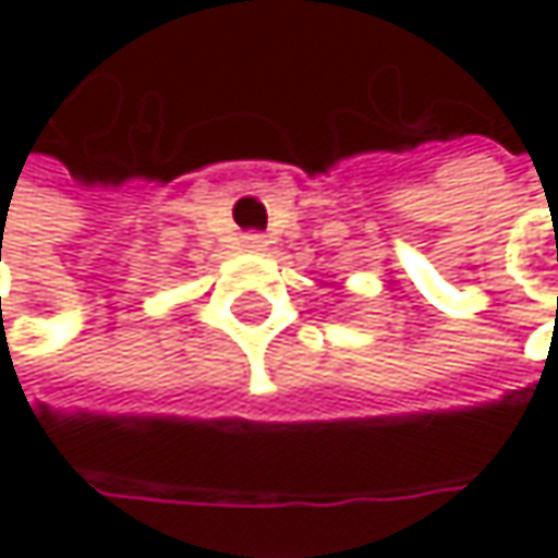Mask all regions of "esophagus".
Instances as JSON below:
<instances>
[{
    "instance_id": "esophagus-1",
    "label": "esophagus",
    "mask_w": 558,
    "mask_h": 558,
    "mask_svg": "<svg viewBox=\"0 0 558 558\" xmlns=\"http://www.w3.org/2000/svg\"><path fill=\"white\" fill-rule=\"evenodd\" d=\"M242 248L245 252H265L268 248V239L258 235V232H248V235H242Z\"/></svg>"
}]
</instances>
